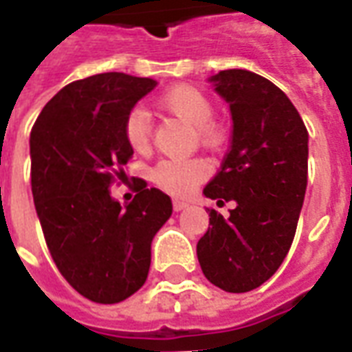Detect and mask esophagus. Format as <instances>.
<instances>
[{"mask_svg":"<svg viewBox=\"0 0 352 352\" xmlns=\"http://www.w3.org/2000/svg\"><path fill=\"white\" fill-rule=\"evenodd\" d=\"M188 207V201H184V199H173V209L175 211H183Z\"/></svg>","mask_w":352,"mask_h":352,"instance_id":"obj_1","label":"esophagus"}]
</instances>
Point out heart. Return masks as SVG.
Wrapping results in <instances>:
<instances>
[{"label": "heart", "instance_id": "obj_1", "mask_svg": "<svg viewBox=\"0 0 352 352\" xmlns=\"http://www.w3.org/2000/svg\"><path fill=\"white\" fill-rule=\"evenodd\" d=\"M156 105L168 113L177 116L188 126H194V135L199 145L217 151L224 145L226 135L222 126L214 122V105L211 98L204 90L192 85H177L162 94L156 100ZM124 135L128 145L135 153H148L153 141V120L145 109L135 107L126 116ZM209 173V168L204 160L190 158V160H162L153 169V181L162 190L173 196H186L198 186Z\"/></svg>", "mask_w": 352, "mask_h": 352}]
</instances>
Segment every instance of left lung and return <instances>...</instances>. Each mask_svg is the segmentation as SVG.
Wrapping results in <instances>:
<instances>
[{"label":"left lung","instance_id":"left-lung-1","mask_svg":"<svg viewBox=\"0 0 352 352\" xmlns=\"http://www.w3.org/2000/svg\"><path fill=\"white\" fill-rule=\"evenodd\" d=\"M234 130L221 171L204 194L236 201L224 219L209 209L196 247L201 272L226 292H249L279 270L294 239L307 186V130L287 94L247 69L213 75Z\"/></svg>","mask_w":352,"mask_h":352}]
</instances>
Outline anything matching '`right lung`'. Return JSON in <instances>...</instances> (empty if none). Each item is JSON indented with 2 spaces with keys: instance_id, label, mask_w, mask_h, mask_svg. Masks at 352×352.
Here are the masks:
<instances>
[{
  "instance_id": "right-lung-1",
  "label": "right lung",
  "mask_w": 352,
  "mask_h": 352,
  "mask_svg": "<svg viewBox=\"0 0 352 352\" xmlns=\"http://www.w3.org/2000/svg\"><path fill=\"white\" fill-rule=\"evenodd\" d=\"M158 82L100 73L64 87L43 107L30 135L32 194L50 256L79 294L118 303L145 285L151 243L173 206L138 181L128 206L111 196L133 154L126 116Z\"/></svg>"
}]
</instances>
